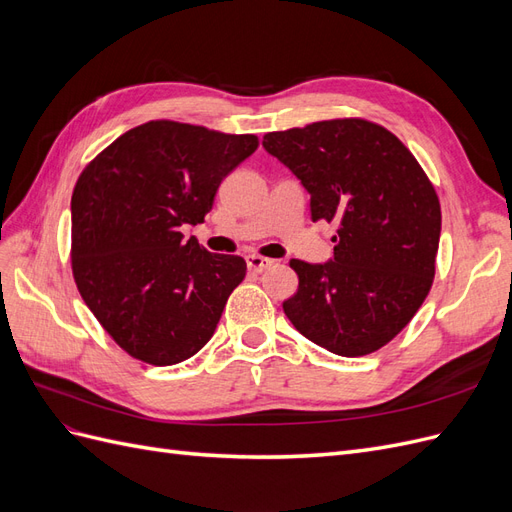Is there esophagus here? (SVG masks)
<instances>
[{
	"instance_id": "1",
	"label": "esophagus",
	"mask_w": 512,
	"mask_h": 512,
	"mask_svg": "<svg viewBox=\"0 0 512 512\" xmlns=\"http://www.w3.org/2000/svg\"><path fill=\"white\" fill-rule=\"evenodd\" d=\"M245 262H247V269L254 271V273H262V271L269 269V267L273 265V260H269V258H262V256H256V254L247 256V258H245Z\"/></svg>"
}]
</instances>
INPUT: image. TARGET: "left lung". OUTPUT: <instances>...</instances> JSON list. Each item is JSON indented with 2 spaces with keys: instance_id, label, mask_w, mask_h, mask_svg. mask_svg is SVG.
I'll return each instance as SVG.
<instances>
[{
  "instance_id": "left-lung-1",
  "label": "left lung",
  "mask_w": 512,
  "mask_h": 512,
  "mask_svg": "<svg viewBox=\"0 0 512 512\" xmlns=\"http://www.w3.org/2000/svg\"><path fill=\"white\" fill-rule=\"evenodd\" d=\"M262 147L301 179L312 220L337 224L329 262L290 260L299 290L284 314L333 354L380 350L436 275L442 213L425 170L393 132L356 117L269 132Z\"/></svg>"
}]
</instances>
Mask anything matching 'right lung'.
<instances>
[{
	"label": "right lung",
	"mask_w": 512,
	"mask_h": 512,
	"mask_svg": "<svg viewBox=\"0 0 512 512\" xmlns=\"http://www.w3.org/2000/svg\"><path fill=\"white\" fill-rule=\"evenodd\" d=\"M258 147L179 121H147L91 160L72 192V273L83 301L119 348L175 365L203 348L245 277L241 256L211 254L200 224L222 179Z\"/></svg>",
	"instance_id": "right-lung-1"
}]
</instances>
